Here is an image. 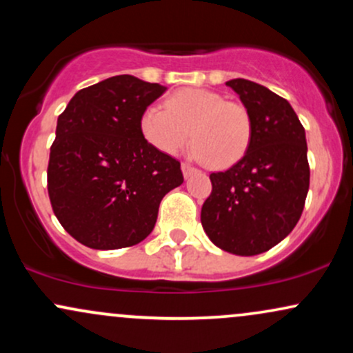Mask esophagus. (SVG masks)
Listing matches in <instances>:
<instances>
[{"mask_svg":"<svg viewBox=\"0 0 353 353\" xmlns=\"http://www.w3.org/2000/svg\"><path fill=\"white\" fill-rule=\"evenodd\" d=\"M181 168H182V174H184V177H185V179H188L189 176H192L194 172H197V169L194 168V165H190L189 163H182Z\"/></svg>","mask_w":353,"mask_h":353,"instance_id":"1","label":"esophagus"}]
</instances>
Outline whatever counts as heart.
Segmentation results:
<instances>
[{"label": "heart", "instance_id": "obj_1", "mask_svg": "<svg viewBox=\"0 0 353 353\" xmlns=\"http://www.w3.org/2000/svg\"><path fill=\"white\" fill-rule=\"evenodd\" d=\"M151 106L141 117V131L154 148L177 154L192 137L194 154L210 168L224 169L244 157L252 137L245 106L208 89L188 88Z\"/></svg>", "mask_w": 353, "mask_h": 353}]
</instances>
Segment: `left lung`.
<instances>
[{
  "instance_id": "1",
  "label": "left lung",
  "mask_w": 353,
  "mask_h": 353,
  "mask_svg": "<svg viewBox=\"0 0 353 353\" xmlns=\"http://www.w3.org/2000/svg\"><path fill=\"white\" fill-rule=\"evenodd\" d=\"M252 123L239 163L210 174L212 192L201 222L210 241L236 255H257L292 232L309 192L305 129L281 96L247 79H230Z\"/></svg>"
}]
</instances>
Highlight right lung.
I'll return each instance as SVG.
<instances>
[{
    "instance_id": "obj_1",
    "label": "right lung",
    "mask_w": 353,
    "mask_h": 353,
    "mask_svg": "<svg viewBox=\"0 0 353 353\" xmlns=\"http://www.w3.org/2000/svg\"><path fill=\"white\" fill-rule=\"evenodd\" d=\"M165 91L131 74L81 89L58 117L48 164L51 208L66 232L99 250L131 247L152 232L181 163L145 141L141 117Z\"/></svg>"
}]
</instances>
